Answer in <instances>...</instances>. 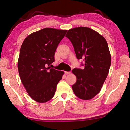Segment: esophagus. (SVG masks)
<instances>
[{"label": "esophagus", "instance_id": "obj_1", "mask_svg": "<svg viewBox=\"0 0 130 130\" xmlns=\"http://www.w3.org/2000/svg\"><path fill=\"white\" fill-rule=\"evenodd\" d=\"M71 73V71H65V74H69Z\"/></svg>", "mask_w": 130, "mask_h": 130}]
</instances>
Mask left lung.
I'll list each match as a JSON object with an SVG mask.
<instances>
[{
    "label": "left lung",
    "mask_w": 130,
    "mask_h": 130,
    "mask_svg": "<svg viewBox=\"0 0 130 130\" xmlns=\"http://www.w3.org/2000/svg\"><path fill=\"white\" fill-rule=\"evenodd\" d=\"M65 37L72 43L77 59L84 61L81 62L83 69L72 70L77 79L72 86L73 92L80 99H92L100 92L111 67L108 43L102 35L88 27L71 29Z\"/></svg>",
    "instance_id": "1"
}]
</instances>
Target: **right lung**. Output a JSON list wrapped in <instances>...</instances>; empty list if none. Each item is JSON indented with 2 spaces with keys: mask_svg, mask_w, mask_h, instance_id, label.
Wrapping results in <instances>:
<instances>
[{
  "mask_svg": "<svg viewBox=\"0 0 130 130\" xmlns=\"http://www.w3.org/2000/svg\"><path fill=\"white\" fill-rule=\"evenodd\" d=\"M67 30L46 28L29 35L19 51L18 69L29 95L44 103L53 97L64 72L51 68L55 52Z\"/></svg>",
  "mask_w": 130,
  "mask_h": 130,
  "instance_id": "1",
  "label": "right lung"
}]
</instances>
